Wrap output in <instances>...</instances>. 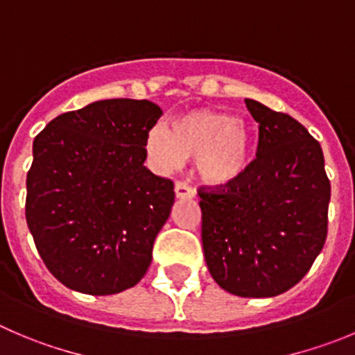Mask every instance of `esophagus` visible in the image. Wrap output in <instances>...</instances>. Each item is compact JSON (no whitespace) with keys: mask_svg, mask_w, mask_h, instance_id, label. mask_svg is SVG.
Returning <instances> with one entry per match:
<instances>
[{"mask_svg":"<svg viewBox=\"0 0 355 355\" xmlns=\"http://www.w3.org/2000/svg\"><path fill=\"white\" fill-rule=\"evenodd\" d=\"M175 197L191 198V197H195V190L190 187V184L183 183V181H178V183H175Z\"/></svg>","mask_w":355,"mask_h":355,"instance_id":"1","label":"esophagus"}]
</instances>
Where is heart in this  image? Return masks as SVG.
Segmentation results:
<instances>
[{"label":"heart","mask_w":355,"mask_h":355,"mask_svg":"<svg viewBox=\"0 0 355 355\" xmlns=\"http://www.w3.org/2000/svg\"><path fill=\"white\" fill-rule=\"evenodd\" d=\"M146 155L151 167L162 174L180 168L187 157L204 181L234 183L249 168L252 158L251 132L232 114L195 110L175 116L172 129L155 123L146 134Z\"/></svg>","instance_id":"obj_1"}]
</instances>
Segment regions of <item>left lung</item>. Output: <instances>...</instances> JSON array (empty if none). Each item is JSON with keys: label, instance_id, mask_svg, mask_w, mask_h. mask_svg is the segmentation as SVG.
Instances as JSON below:
<instances>
[{"label": "left lung", "instance_id": "1", "mask_svg": "<svg viewBox=\"0 0 355 355\" xmlns=\"http://www.w3.org/2000/svg\"><path fill=\"white\" fill-rule=\"evenodd\" d=\"M256 160L223 190H200L202 245L219 288L272 298L298 284L322 251L331 184L320 144L300 121L245 99Z\"/></svg>", "mask_w": 355, "mask_h": 355}]
</instances>
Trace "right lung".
Here are the masks:
<instances>
[{"mask_svg":"<svg viewBox=\"0 0 355 355\" xmlns=\"http://www.w3.org/2000/svg\"><path fill=\"white\" fill-rule=\"evenodd\" d=\"M151 101L104 99L53 118L33 143L26 219L57 281L94 296L134 288L151 265L174 183L148 167Z\"/></svg>","mask_w":355,"mask_h":355,"instance_id":"obj_1","label":"right lung"}]
</instances>
